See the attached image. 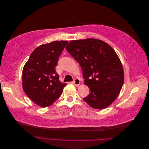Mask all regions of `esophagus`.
I'll return each mask as SVG.
<instances>
[{"mask_svg":"<svg viewBox=\"0 0 149 149\" xmlns=\"http://www.w3.org/2000/svg\"><path fill=\"white\" fill-rule=\"evenodd\" d=\"M73 83L75 86H79L80 83V80L79 79H76Z\"/></svg>","mask_w":149,"mask_h":149,"instance_id":"obj_1","label":"esophagus"}]
</instances>
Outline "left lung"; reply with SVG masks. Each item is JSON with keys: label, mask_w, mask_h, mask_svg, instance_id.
<instances>
[{"label": "left lung", "mask_w": 149, "mask_h": 149, "mask_svg": "<svg viewBox=\"0 0 149 149\" xmlns=\"http://www.w3.org/2000/svg\"><path fill=\"white\" fill-rule=\"evenodd\" d=\"M80 65L90 94L83 98L92 108L103 109L119 94L124 70L117 54L106 42L96 39L72 40L66 47Z\"/></svg>", "instance_id": "1"}]
</instances>
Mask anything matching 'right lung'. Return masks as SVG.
<instances>
[{"mask_svg":"<svg viewBox=\"0 0 149 149\" xmlns=\"http://www.w3.org/2000/svg\"><path fill=\"white\" fill-rule=\"evenodd\" d=\"M68 41L42 45L32 53L22 72V86L26 95L37 105L52 104L67 84L59 81L55 68Z\"/></svg>","mask_w":149,"mask_h":149,"instance_id":"right-lung-1","label":"right lung"}]
</instances>
